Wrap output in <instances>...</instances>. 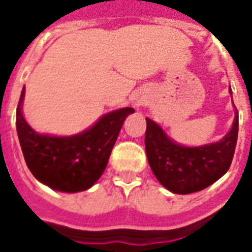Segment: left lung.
Here are the masks:
<instances>
[{
    "instance_id": "1",
    "label": "left lung",
    "mask_w": 252,
    "mask_h": 252,
    "mask_svg": "<svg viewBox=\"0 0 252 252\" xmlns=\"http://www.w3.org/2000/svg\"><path fill=\"white\" fill-rule=\"evenodd\" d=\"M146 129L148 163L162 185L177 194H190L205 189L225 174L231 166L238 142L239 116L232 128L220 142L185 147L177 144L150 119Z\"/></svg>"
}]
</instances>
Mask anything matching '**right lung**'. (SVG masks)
Instances as JSON below:
<instances>
[{
    "instance_id": "right-lung-1",
    "label": "right lung",
    "mask_w": 252,
    "mask_h": 252,
    "mask_svg": "<svg viewBox=\"0 0 252 252\" xmlns=\"http://www.w3.org/2000/svg\"><path fill=\"white\" fill-rule=\"evenodd\" d=\"M24 92L23 89L17 105L16 128L31 173L41 184L59 191L75 193L92 188L104 173L126 117L135 110H113L74 136L39 135L28 126L21 112Z\"/></svg>"
}]
</instances>
